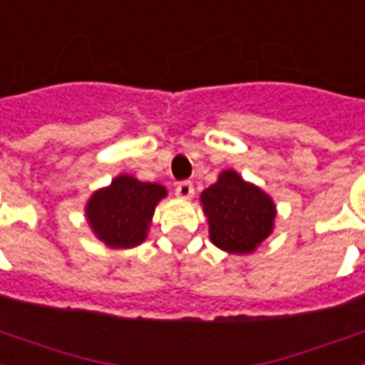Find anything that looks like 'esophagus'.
<instances>
[{
  "label": "esophagus",
  "instance_id": "obj_1",
  "mask_svg": "<svg viewBox=\"0 0 365 365\" xmlns=\"http://www.w3.org/2000/svg\"><path fill=\"white\" fill-rule=\"evenodd\" d=\"M175 192H177L178 198L188 200V198H192V195H195V187H192V182H190V180H182V182H178L177 185Z\"/></svg>",
  "mask_w": 365,
  "mask_h": 365
}]
</instances>
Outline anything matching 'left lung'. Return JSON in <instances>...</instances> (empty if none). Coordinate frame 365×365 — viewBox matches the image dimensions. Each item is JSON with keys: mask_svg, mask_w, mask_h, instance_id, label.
<instances>
[{"mask_svg": "<svg viewBox=\"0 0 365 365\" xmlns=\"http://www.w3.org/2000/svg\"><path fill=\"white\" fill-rule=\"evenodd\" d=\"M212 244L228 253H252L273 232L275 204L259 187L245 182L236 170L220 173L200 195Z\"/></svg>", "mask_w": 365, "mask_h": 365, "instance_id": "left-lung-1", "label": "left lung"}]
</instances>
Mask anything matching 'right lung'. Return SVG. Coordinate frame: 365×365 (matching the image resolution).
Here are the masks:
<instances>
[{"mask_svg": "<svg viewBox=\"0 0 365 365\" xmlns=\"http://www.w3.org/2000/svg\"><path fill=\"white\" fill-rule=\"evenodd\" d=\"M165 196L167 188L163 185L120 175L110 187L90 196L86 218L98 240L108 247H135L147 237L155 206Z\"/></svg>", "mask_w": 365, "mask_h": 365, "instance_id": "add662e5", "label": "right lung"}]
</instances>
